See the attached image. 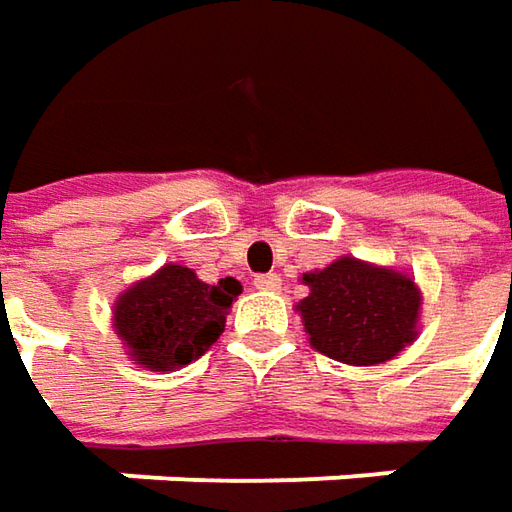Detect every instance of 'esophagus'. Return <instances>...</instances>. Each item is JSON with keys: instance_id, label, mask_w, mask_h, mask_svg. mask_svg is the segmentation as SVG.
<instances>
[{"instance_id": "34e87169", "label": "esophagus", "mask_w": 512, "mask_h": 512, "mask_svg": "<svg viewBox=\"0 0 512 512\" xmlns=\"http://www.w3.org/2000/svg\"><path fill=\"white\" fill-rule=\"evenodd\" d=\"M256 290H267V293H276L282 287V279L276 273H265V276H256Z\"/></svg>"}]
</instances>
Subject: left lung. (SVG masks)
I'll return each mask as SVG.
<instances>
[{"mask_svg": "<svg viewBox=\"0 0 512 512\" xmlns=\"http://www.w3.org/2000/svg\"><path fill=\"white\" fill-rule=\"evenodd\" d=\"M310 287L296 305L310 344L327 359L373 367L396 359L419 336L422 290L404 270L339 256L302 273Z\"/></svg>", "mask_w": 512, "mask_h": 512, "instance_id": "obj_1", "label": "left lung"}]
</instances>
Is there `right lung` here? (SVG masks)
Masks as SVG:
<instances>
[{
    "label": "right lung",
    "mask_w": 512,
    "mask_h": 512,
    "mask_svg": "<svg viewBox=\"0 0 512 512\" xmlns=\"http://www.w3.org/2000/svg\"><path fill=\"white\" fill-rule=\"evenodd\" d=\"M239 293L242 282L233 276L207 285L190 267L170 262L119 293L113 330L133 364L153 373L176 370L196 362L225 333Z\"/></svg>",
    "instance_id": "1"
}]
</instances>
